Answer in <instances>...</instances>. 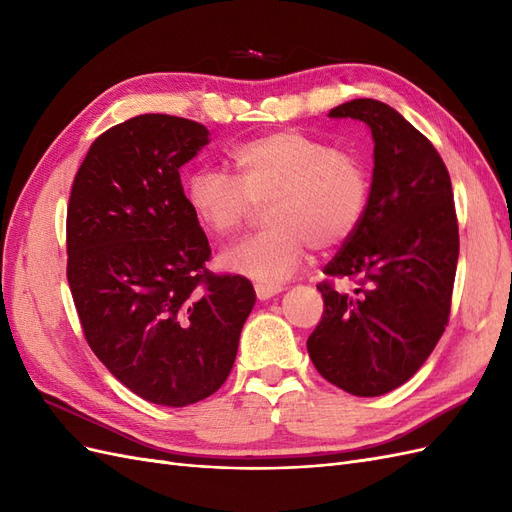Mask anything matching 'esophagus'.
Listing matches in <instances>:
<instances>
[{"label": "esophagus", "mask_w": 512, "mask_h": 512, "mask_svg": "<svg viewBox=\"0 0 512 512\" xmlns=\"http://www.w3.org/2000/svg\"><path fill=\"white\" fill-rule=\"evenodd\" d=\"M254 290H256V297L260 301H267L271 297H275V294H280L284 288L280 284H254Z\"/></svg>", "instance_id": "obj_1"}]
</instances>
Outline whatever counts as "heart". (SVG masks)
I'll list each match as a JSON object with an SVG mask.
<instances>
[{"label":"heart","mask_w":512,"mask_h":512,"mask_svg":"<svg viewBox=\"0 0 512 512\" xmlns=\"http://www.w3.org/2000/svg\"><path fill=\"white\" fill-rule=\"evenodd\" d=\"M235 179L203 168L188 181V203L213 237L224 239L265 205L269 226L228 247L222 265L260 284H275L299 269L309 247L333 250L359 228L369 203V173L354 153L282 130L230 151Z\"/></svg>","instance_id":"b5f03b06"}]
</instances>
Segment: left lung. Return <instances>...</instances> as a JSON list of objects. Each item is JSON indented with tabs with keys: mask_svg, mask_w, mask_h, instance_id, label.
I'll return each instance as SVG.
<instances>
[{
	"mask_svg": "<svg viewBox=\"0 0 512 512\" xmlns=\"http://www.w3.org/2000/svg\"><path fill=\"white\" fill-rule=\"evenodd\" d=\"M329 117L365 121L374 179L354 235L324 267V314L307 339L318 374L346 393L378 397L408 382L451 316L459 226L451 177L436 147L389 104L359 98ZM333 279L357 284L339 293Z\"/></svg>",
	"mask_w": 512,
	"mask_h": 512,
	"instance_id": "obj_1",
	"label": "left lung"
}]
</instances>
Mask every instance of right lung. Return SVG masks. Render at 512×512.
I'll return each mask as SVG.
<instances>
[{"label":"right lung","mask_w":512,"mask_h":512,"mask_svg":"<svg viewBox=\"0 0 512 512\" xmlns=\"http://www.w3.org/2000/svg\"><path fill=\"white\" fill-rule=\"evenodd\" d=\"M209 130L138 115L100 134L74 177L68 284L83 335L106 369L151 404L183 408L226 382L256 294L207 269L211 247L179 168Z\"/></svg>","instance_id":"obj_1"}]
</instances>
